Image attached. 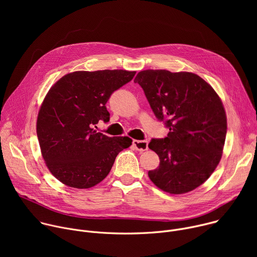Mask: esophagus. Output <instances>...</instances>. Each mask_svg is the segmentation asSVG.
Listing matches in <instances>:
<instances>
[{
  "label": "esophagus",
  "mask_w": 257,
  "mask_h": 257,
  "mask_svg": "<svg viewBox=\"0 0 257 257\" xmlns=\"http://www.w3.org/2000/svg\"><path fill=\"white\" fill-rule=\"evenodd\" d=\"M134 149L138 152H145L149 150V141L148 140H133Z\"/></svg>",
  "instance_id": "34e87169"
}]
</instances>
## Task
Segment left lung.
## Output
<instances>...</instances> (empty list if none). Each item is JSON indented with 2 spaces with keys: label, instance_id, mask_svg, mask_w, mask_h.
Masks as SVG:
<instances>
[{
  "label": "left lung",
  "instance_id": "obj_1",
  "mask_svg": "<svg viewBox=\"0 0 257 257\" xmlns=\"http://www.w3.org/2000/svg\"><path fill=\"white\" fill-rule=\"evenodd\" d=\"M159 121L170 132L152 139L160 166L149 172L160 189L182 194L200 186L221 161L227 117L221 98L201 77L190 72L144 70L134 79Z\"/></svg>",
  "mask_w": 257,
  "mask_h": 257
}]
</instances>
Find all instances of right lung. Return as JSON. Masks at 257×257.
<instances>
[{
	"mask_svg": "<svg viewBox=\"0 0 257 257\" xmlns=\"http://www.w3.org/2000/svg\"><path fill=\"white\" fill-rule=\"evenodd\" d=\"M135 73L76 71L49 90L39 112L36 133L47 167L63 184L93 187L107 176L118 154L132 144L127 136L108 137L94 128L98 121H109L106 101Z\"/></svg>",
	"mask_w": 257,
	"mask_h": 257,
	"instance_id": "right-lung-1",
	"label": "right lung"
}]
</instances>
